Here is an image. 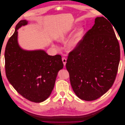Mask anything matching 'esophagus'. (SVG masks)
<instances>
[{
    "label": "esophagus",
    "instance_id": "1",
    "mask_svg": "<svg viewBox=\"0 0 125 125\" xmlns=\"http://www.w3.org/2000/svg\"><path fill=\"white\" fill-rule=\"evenodd\" d=\"M62 61L63 62V65L64 66H66V62H67V59L65 57H62Z\"/></svg>",
    "mask_w": 125,
    "mask_h": 125
}]
</instances>
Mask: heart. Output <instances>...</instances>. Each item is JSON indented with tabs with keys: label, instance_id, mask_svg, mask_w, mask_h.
I'll use <instances>...</instances> for the list:
<instances>
[{
	"label": "heart",
	"instance_id": "obj_1",
	"mask_svg": "<svg viewBox=\"0 0 125 125\" xmlns=\"http://www.w3.org/2000/svg\"><path fill=\"white\" fill-rule=\"evenodd\" d=\"M83 32V28L82 27L80 28L78 30V31L75 32V33L73 35V36L67 42V43H66V47L68 51H73L78 46V45L80 43L81 40L82 39ZM67 36V33L63 34L59 36V37L57 39V40L59 42H64L66 39ZM52 46H54L56 48L57 47L55 44H52Z\"/></svg>",
	"mask_w": 125,
	"mask_h": 125
}]
</instances>
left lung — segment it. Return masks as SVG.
Wrapping results in <instances>:
<instances>
[{
  "mask_svg": "<svg viewBox=\"0 0 125 125\" xmlns=\"http://www.w3.org/2000/svg\"><path fill=\"white\" fill-rule=\"evenodd\" d=\"M112 25L103 17L96 18L92 28L68 57L66 66L72 88L81 100L99 99L115 81L120 47Z\"/></svg>",
  "mask_w": 125,
  "mask_h": 125,
  "instance_id": "1",
  "label": "left lung"
}]
</instances>
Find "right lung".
Wrapping results in <instances>:
<instances>
[{
	"instance_id": "obj_1",
	"label": "right lung",
	"mask_w": 125,
	"mask_h": 125,
	"mask_svg": "<svg viewBox=\"0 0 125 125\" xmlns=\"http://www.w3.org/2000/svg\"><path fill=\"white\" fill-rule=\"evenodd\" d=\"M21 20L6 45L5 70L7 79L20 95L31 102L40 103L50 96L58 72L63 64L59 55H48L43 50L26 51L18 42V30L26 25Z\"/></svg>"
}]
</instances>
